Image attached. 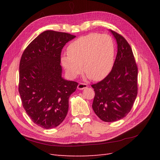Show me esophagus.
Here are the masks:
<instances>
[{
    "label": "esophagus",
    "mask_w": 160,
    "mask_h": 160,
    "mask_svg": "<svg viewBox=\"0 0 160 160\" xmlns=\"http://www.w3.org/2000/svg\"><path fill=\"white\" fill-rule=\"evenodd\" d=\"M87 87H88V85L86 83L81 82L78 85V89H80V90H82V89H86V88H87Z\"/></svg>",
    "instance_id": "obj_1"
}]
</instances>
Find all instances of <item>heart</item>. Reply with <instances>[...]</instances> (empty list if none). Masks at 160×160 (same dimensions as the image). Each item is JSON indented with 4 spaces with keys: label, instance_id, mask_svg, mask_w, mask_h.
I'll use <instances>...</instances> for the list:
<instances>
[{
    "label": "heart",
    "instance_id": "b5f03b06",
    "mask_svg": "<svg viewBox=\"0 0 160 160\" xmlns=\"http://www.w3.org/2000/svg\"><path fill=\"white\" fill-rule=\"evenodd\" d=\"M68 55L61 57V63L71 78L83 70L91 79L101 80L113 67L115 44L111 37L92 33L81 36L68 46Z\"/></svg>",
    "mask_w": 160,
    "mask_h": 160
}]
</instances>
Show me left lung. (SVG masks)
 Returning <instances> with one entry per match:
<instances>
[{
	"mask_svg": "<svg viewBox=\"0 0 160 160\" xmlns=\"http://www.w3.org/2000/svg\"><path fill=\"white\" fill-rule=\"evenodd\" d=\"M118 44V53L111 72L91 84L95 96L93 109L102 120L111 122L127 116L138 95V66L131 46L123 36L111 30Z\"/></svg>",
	"mask_w": 160,
	"mask_h": 160,
	"instance_id": "obj_1",
	"label": "left lung"
}]
</instances>
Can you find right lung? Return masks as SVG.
<instances>
[{"instance_id": "right-lung-1", "label": "right lung", "mask_w": 160, "mask_h": 160, "mask_svg": "<svg viewBox=\"0 0 160 160\" xmlns=\"http://www.w3.org/2000/svg\"><path fill=\"white\" fill-rule=\"evenodd\" d=\"M76 36L47 30L22 53L19 65L18 91L22 107L33 123L43 128L62 123L69 109V98L78 83L62 78L63 47Z\"/></svg>"}]
</instances>
